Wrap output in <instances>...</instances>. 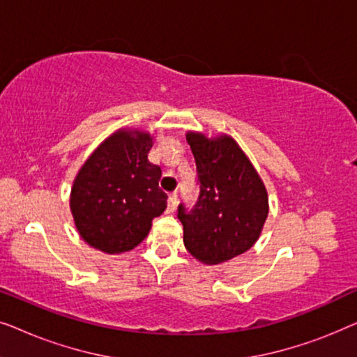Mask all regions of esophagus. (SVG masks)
I'll return each instance as SVG.
<instances>
[{"instance_id": "34e87169", "label": "esophagus", "mask_w": 357, "mask_h": 357, "mask_svg": "<svg viewBox=\"0 0 357 357\" xmlns=\"http://www.w3.org/2000/svg\"><path fill=\"white\" fill-rule=\"evenodd\" d=\"M177 202H178V193L177 192H172L169 195V204H167V213H174L175 206H177Z\"/></svg>"}]
</instances>
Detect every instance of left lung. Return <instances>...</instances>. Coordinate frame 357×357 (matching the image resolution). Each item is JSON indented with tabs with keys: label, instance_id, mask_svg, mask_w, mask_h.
<instances>
[{
	"label": "left lung",
	"instance_id": "1",
	"mask_svg": "<svg viewBox=\"0 0 357 357\" xmlns=\"http://www.w3.org/2000/svg\"><path fill=\"white\" fill-rule=\"evenodd\" d=\"M187 141L197 162L199 195L193 208L178 204L183 243L197 260L218 265L257 242L268 216V195L232 138L188 133Z\"/></svg>",
	"mask_w": 357,
	"mask_h": 357
}]
</instances>
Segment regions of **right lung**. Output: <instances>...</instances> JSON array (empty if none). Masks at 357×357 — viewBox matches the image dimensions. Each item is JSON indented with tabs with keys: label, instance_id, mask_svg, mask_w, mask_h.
Masks as SVG:
<instances>
[{
	"label": "right lung",
	"instance_id": "1",
	"mask_svg": "<svg viewBox=\"0 0 357 357\" xmlns=\"http://www.w3.org/2000/svg\"><path fill=\"white\" fill-rule=\"evenodd\" d=\"M149 135L119 131L87 159L71 190V213L82 238L107 253L135 248L167 208L162 175L151 164Z\"/></svg>",
	"mask_w": 357,
	"mask_h": 357
}]
</instances>
